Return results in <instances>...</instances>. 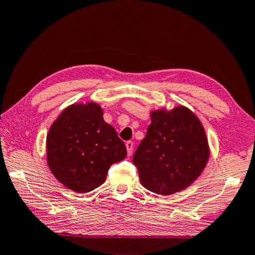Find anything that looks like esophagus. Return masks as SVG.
Returning <instances> with one entry per match:
<instances>
[{
	"label": "esophagus",
	"mask_w": 255,
	"mask_h": 255,
	"mask_svg": "<svg viewBox=\"0 0 255 255\" xmlns=\"http://www.w3.org/2000/svg\"><path fill=\"white\" fill-rule=\"evenodd\" d=\"M126 148H127V153H128V155H129V156H130L131 153H132V148H133V144H132V141H130V140L126 141Z\"/></svg>",
	"instance_id": "34e87169"
}]
</instances>
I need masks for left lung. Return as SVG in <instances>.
<instances>
[{"label": "left lung", "instance_id": "8db88e82", "mask_svg": "<svg viewBox=\"0 0 255 255\" xmlns=\"http://www.w3.org/2000/svg\"><path fill=\"white\" fill-rule=\"evenodd\" d=\"M152 124L132 157L140 183L149 191L169 196L199 178L209 158L204 126L184 106L150 112Z\"/></svg>", "mask_w": 255, "mask_h": 255}]
</instances>
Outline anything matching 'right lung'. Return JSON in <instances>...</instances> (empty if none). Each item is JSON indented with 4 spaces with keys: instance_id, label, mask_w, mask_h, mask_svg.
Here are the masks:
<instances>
[{
    "instance_id": "add662e5",
    "label": "right lung",
    "mask_w": 255,
    "mask_h": 255,
    "mask_svg": "<svg viewBox=\"0 0 255 255\" xmlns=\"http://www.w3.org/2000/svg\"><path fill=\"white\" fill-rule=\"evenodd\" d=\"M127 150L96 102L74 103L62 111L46 137L49 170L60 183L79 193L105 182L108 170Z\"/></svg>"
}]
</instances>
